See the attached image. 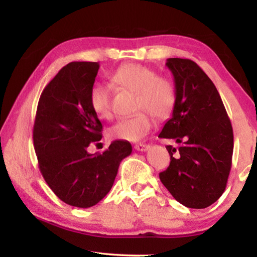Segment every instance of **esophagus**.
I'll list each match as a JSON object with an SVG mask.
<instances>
[{"label":"esophagus","mask_w":257,"mask_h":257,"mask_svg":"<svg viewBox=\"0 0 257 257\" xmlns=\"http://www.w3.org/2000/svg\"><path fill=\"white\" fill-rule=\"evenodd\" d=\"M150 149V145L147 144H142V143H139V144L135 145V150L139 151V152H145Z\"/></svg>","instance_id":"34e87169"}]
</instances>
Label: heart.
<instances>
[{
    "label": "heart",
    "mask_w": 257,
    "mask_h": 257,
    "mask_svg": "<svg viewBox=\"0 0 257 257\" xmlns=\"http://www.w3.org/2000/svg\"><path fill=\"white\" fill-rule=\"evenodd\" d=\"M110 81L116 88L135 93L134 108L138 111L130 118L119 120L108 129V135L113 138L137 142L149 134L153 125L150 112L156 119H163L175 107V84L168 77L156 75L149 67L135 63L122 64L111 73ZM89 105L99 118L111 119L113 110L110 88L105 85H95L89 93Z\"/></svg>",
    "instance_id": "b5f03b06"
}]
</instances>
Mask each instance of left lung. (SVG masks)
I'll use <instances>...</instances> for the list:
<instances>
[{"instance_id": "left-lung-1", "label": "left lung", "mask_w": 257, "mask_h": 257, "mask_svg": "<svg viewBox=\"0 0 257 257\" xmlns=\"http://www.w3.org/2000/svg\"><path fill=\"white\" fill-rule=\"evenodd\" d=\"M167 67L175 77L177 99L159 137L175 139L177 146H167L171 161L160 180L182 205L205 208L227 186L232 125L216 87L194 61L171 58Z\"/></svg>"}]
</instances>
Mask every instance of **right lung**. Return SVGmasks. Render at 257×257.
Returning a JSON list of instances; mask_svg holds the SVG:
<instances>
[{
    "mask_svg": "<svg viewBox=\"0 0 257 257\" xmlns=\"http://www.w3.org/2000/svg\"><path fill=\"white\" fill-rule=\"evenodd\" d=\"M98 62H70L43 90L33 130L38 167L61 201L90 207L106 196L120 162L130 155L129 142L114 141L103 153L89 154L103 125L89 105Z\"/></svg>",
    "mask_w": 257,
    "mask_h": 257,
    "instance_id": "obj_1",
    "label": "right lung"
}]
</instances>
